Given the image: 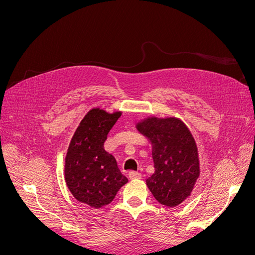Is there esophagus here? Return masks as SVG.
Instances as JSON below:
<instances>
[{
    "mask_svg": "<svg viewBox=\"0 0 255 255\" xmlns=\"http://www.w3.org/2000/svg\"><path fill=\"white\" fill-rule=\"evenodd\" d=\"M128 175H129L130 179H133V180L141 179V177H142V174L140 172H138V171H130Z\"/></svg>",
    "mask_w": 255,
    "mask_h": 255,
    "instance_id": "esophagus-1",
    "label": "esophagus"
}]
</instances>
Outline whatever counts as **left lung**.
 <instances>
[{"label": "left lung", "instance_id": "8db88e82", "mask_svg": "<svg viewBox=\"0 0 255 255\" xmlns=\"http://www.w3.org/2000/svg\"><path fill=\"white\" fill-rule=\"evenodd\" d=\"M152 144L155 171L145 180L157 201L174 207L190 197L200 175L198 148L189 128L175 117H148L136 125Z\"/></svg>", "mask_w": 255, "mask_h": 255}]
</instances>
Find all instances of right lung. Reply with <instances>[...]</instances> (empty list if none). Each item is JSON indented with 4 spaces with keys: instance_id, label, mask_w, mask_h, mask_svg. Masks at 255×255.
<instances>
[{
    "instance_id": "obj_1",
    "label": "right lung",
    "mask_w": 255,
    "mask_h": 255,
    "mask_svg": "<svg viewBox=\"0 0 255 255\" xmlns=\"http://www.w3.org/2000/svg\"><path fill=\"white\" fill-rule=\"evenodd\" d=\"M121 112L90 110L72 136L65 158V180L78 201L99 208L110 204L128 183L104 142Z\"/></svg>"
}]
</instances>
